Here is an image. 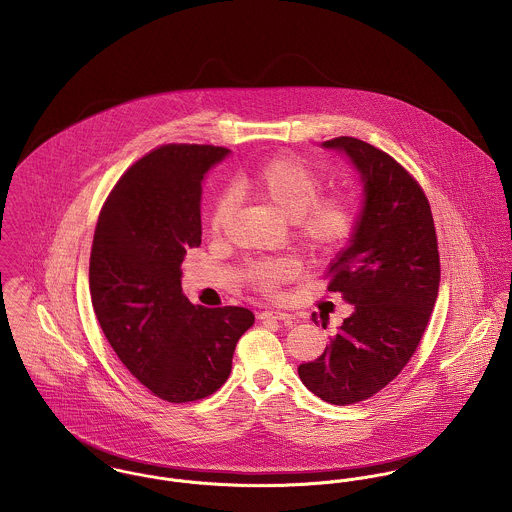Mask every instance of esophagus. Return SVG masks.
<instances>
[{
	"label": "esophagus",
	"instance_id": "1",
	"mask_svg": "<svg viewBox=\"0 0 512 512\" xmlns=\"http://www.w3.org/2000/svg\"><path fill=\"white\" fill-rule=\"evenodd\" d=\"M258 319L260 321H266V319H276V321H292L293 317L290 313H284V311H276V309H266L262 313H258Z\"/></svg>",
	"mask_w": 512,
	"mask_h": 512
}]
</instances>
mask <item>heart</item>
Segmentation results:
<instances>
[{
    "mask_svg": "<svg viewBox=\"0 0 512 512\" xmlns=\"http://www.w3.org/2000/svg\"><path fill=\"white\" fill-rule=\"evenodd\" d=\"M240 187L272 203L286 219H290L297 242L313 254L337 250L355 230L357 207L345 195L319 197L321 177L303 159L278 155L260 167L238 177ZM232 213V199L222 193L217 197L209 228L219 234ZM293 266L286 260H262L250 266V280L272 290L292 276Z\"/></svg>",
    "mask_w": 512,
    "mask_h": 512,
    "instance_id": "1",
    "label": "heart"
}]
</instances>
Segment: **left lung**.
Returning a JSON list of instances; mask_svg holds the SVG:
<instances>
[{"label":"left lung","mask_w":512,"mask_h":512,"mask_svg":"<svg viewBox=\"0 0 512 512\" xmlns=\"http://www.w3.org/2000/svg\"><path fill=\"white\" fill-rule=\"evenodd\" d=\"M321 147L343 153L363 185L355 230L331 260L327 286L353 313L297 372L315 396L345 406L382 390L414 355L438 297V238L424 191L388 153L347 136Z\"/></svg>","instance_id":"obj_1"}]
</instances>
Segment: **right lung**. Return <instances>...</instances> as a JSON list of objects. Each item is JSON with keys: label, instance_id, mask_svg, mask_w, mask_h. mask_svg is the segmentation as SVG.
<instances>
[{"label": "right lung", "instance_id": "1", "mask_svg": "<svg viewBox=\"0 0 512 512\" xmlns=\"http://www.w3.org/2000/svg\"><path fill=\"white\" fill-rule=\"evenodd\" d=\"M228 153L153 149L116 183L94 232L88 278L98 323L126 368L175 404L220 388L254 325L246 307H195L181 290L183 258L201 244L205 175Z\"/></svg>", "mask_w": 512, "mask_h": 512}]
</instances>
